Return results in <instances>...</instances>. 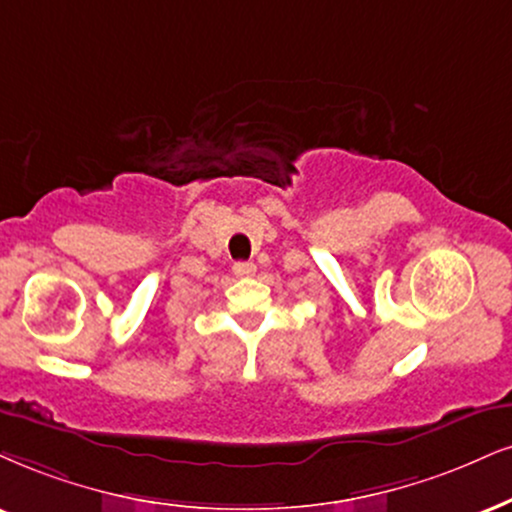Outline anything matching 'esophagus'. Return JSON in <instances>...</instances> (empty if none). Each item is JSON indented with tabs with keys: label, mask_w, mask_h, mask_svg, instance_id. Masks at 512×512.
Segmentation results:
<instances>
[{
	"label": "esophagus",
	"mask_w": 512,
	"mask_h": 512,
	"mask_svg": "<svg viewBox=\"0 0 512 512\" xmlns=\"http://www.w3.org/2000/svg\"><path fill=\"white\" fill-rule=\"evenodd\" d=\"M232 270H235L237 277H254L256 275L254 263H246V261L235 263V266H232Z\"/></svg>",
	"instance_id": "34e87169"
}]
</instances>
